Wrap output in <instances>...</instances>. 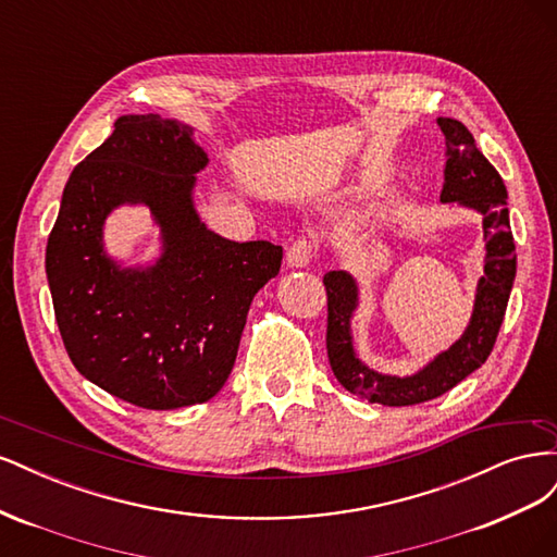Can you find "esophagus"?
<instances>
[{
	"mask_svg": "<svg viewBox=\"0 0 557 557\" xmlns=\"http://www.w3.org/2000/svg\"><path fill=\"white\" fill-rule=\"evenodd\" d=\"M315 244L309 237H299L290 244L288 252H285V260H288L290 267H307L313 258Z\"/></svg>",
	"mask_w": 557,
	"mask_h": 557,
	"instance_id": "1",
	"label": "esophagus"
}]
</instances>
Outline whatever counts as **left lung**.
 <instances>
[{"label":"left lung","instance_id":"8db88e82","mask_svg":"<svg viewBox=\"0 0 557 557\" xmlns=\"http://www.w3.org/2000/svg\"><path fill=\"white\" fill-rule=\"evenodd\" d=\"M446 137V166L442 201H462L483 213L487 258L479 283L474 315L462 339L442 352L423 372L409 379L381 376L367 369L352 352L348 320L356 309L358 290L346 272L323 276L327 293V358L346 391L383 407H411L448 393L491 358L507 313L516 278V244L509 225L507 188L495 166L481 153L471 132L453 117H440Z\"/></svg>","mask_w":557,"mask_h":557}]
</instances>
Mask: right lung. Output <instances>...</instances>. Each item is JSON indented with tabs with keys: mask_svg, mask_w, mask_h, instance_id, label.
<instances>
[{
	"mask_svg": "<svg viewBox=\"0 0 557 557\" xmlns=\"http://www.w3.org/2000/svg\"><path fill=\"white\" fill-rule=\"evenodd\" d=\"M207 164L190 129L156 113L121 115L74 166L46 246V274L66 356L109 395L141 409L209 401L225 385L250 301L281 269L272 242H227L199 223L190 188ZM146 200L165 256L121 273L101 256L103 215Z\"/></svg>",
	"mask_w": 557,
	"mask_h": 557,
	"instance_id": "right-lung-1",
	"label": "right lung"
}]
</instances>
